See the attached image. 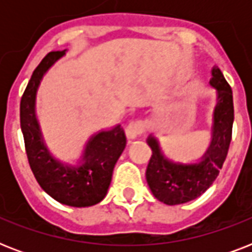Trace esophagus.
Returning a JSON list of instances; mask_svg holds the SVG:
<instances>
[{
    "instance_id": "1",
    "label": "esophagus",
    "mask_w": 252,
    "mask_h": 252,
    "mask_svg": "<svg viewBox=\"0 0 252 252\" xmlns=\"http://www.w3.org/2000/svg\"><path fill=\"white\" fill-rule=\"evenodd\" d=\"M144 132H145V124H144L142 120H133V122H130L126 128V137L129 138V140L137 138L138 136H141Z\"/></svg>"
}]
</instances>
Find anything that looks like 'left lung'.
Returning <instances> with one entry per match:
<instances>
[{
  "label": "left lung",
  "mask_w": 252,
  "mask_h": 252,
  "mask_svg": "<svg viewBox=\"0 0 252 252\" xmlns=\"http://www.w3.org/2000/svg\"><path fill=\"white\" fill-rule=\"evenodd\" d=\"M211 85L217 89V106L213 115V138L203 159L195 165H179L163 157L157 140L150 136L152 157L146 167V182L162 203L178 205L199 197L211 187L226 159L230 146L234 106L230 85L219 68L212 70Z\"/></svg>",
  "instance_id": "left-lung-1"
}]
</instances>
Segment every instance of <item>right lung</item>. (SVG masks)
<instances>
[{
	"label": "right lung",
	"instance_id": "right-lung-1",
	"mask_svg": "<svg viewBox=\"0 0 252 252\" xmlns=\"http://www.w3.org/2000/svg\"><path fill=\"white\" fill-rule=\"evenodd\" d=\"M65 51H52L33 70L21 99V128L30 167L49 196L69 207H91L100 203L110 187L115 163L126 145L123 126L95 134L86 145L84 163L65 166L48 153L35 118V95L41 77Z\"/></svg>",
	"mask_w": 252,
	"mask_h": 252
}]
</instances>
